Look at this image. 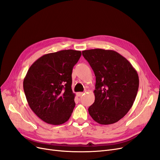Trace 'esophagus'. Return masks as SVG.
<instances>
[{
  "instance_id": "34e87169",
  "label": "esophagus",
  "mask_w": 160,
  "mask_h": 160,
  "mask_svg": "<svg viewBox=\"0 0 160 160\" xmlns=\"http://www.w3.org/2000/svg\"><path fill=\"white\" fill-rule=\"evenodd\" d=\"M83 95V92H79V93H77V95L79 97H81Z\"/></svg>"
}]
</instances>
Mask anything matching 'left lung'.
I'll return each instance as SVG.
<instances>
[{
  "instance_id": "1",
  "label": "left lung",
  "mask_w": 160,
  "mask_h": 160,
  "mask_svg": "<svg viewBox=\"0 0 160 160\" xmlns=\"http://www.w3.org/2000/svg\"><path fill=\"white\" fill-rule=\"evenodd\" d=\"M95 75V102L89 113L99 124L118 122L132 107L139 88L138 74L132 64L112 50L82 51Z\"/></svg>"
}]
</instances>
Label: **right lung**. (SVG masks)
<instances>
[{
    "mask_svg": "<svg viewBox=\"0 0 160 160\" xmlns=\"http://www.w3.org/2000/svg\"><path fill=\"white\" fill-rule=\"evenodd\" d=\"M81 56L80 51L72 49L48 53L28 69L24 91L29 107L43 122L61 125L70 118L75 105L72 71Z\"/></svg>",
    "mask_w": 160,
    "mask_h": 160,
    "instance_id": "obj_1",
    "label": "right lung"
}]
</instances>
